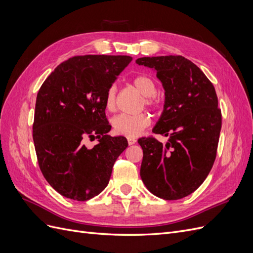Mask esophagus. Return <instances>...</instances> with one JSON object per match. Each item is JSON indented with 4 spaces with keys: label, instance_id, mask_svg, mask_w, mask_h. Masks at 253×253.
Listing matches in <instances>:
<instances>
[{
    "label": "esophagus",
    "instance_id": "34e87169",
    "mask_svg": "<svg viewBox=\"0 0 253 253\" xmlns=\"http://www.w3.org/2000/svg\"><path fill=\"white\" fill-rule=\"evenodd\" d=\"M136 139L135 138H133V137H127V143L129 144V145H132V144H134V143H136Z\"/></svg>",
    "mask_w": 253,
    "mask_h": 253
}]
</instances>
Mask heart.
<instances>
[{"instance_id":"obj_1","label":"heart","mask_w":253,"mask_h":253,"mask_svg":"<svg viewBox=\"0 0 253 253\" xmlns=\"http://www.w3.org/2000/svg\"><path fill=\"white\" fill-rule=\"evenodd\" d=\"M133 85L139 93L144 96L143 103L150 109H157L160 105V99L155 94L157 90L156 82L151 76L140 74L137 75L132 80ZM116 96L117 86L115 84L108 88L104 97L105 108L108 111L113 112L116 109ZM151 125V117L148 114L141 113L137 115L119 114L112 119V126L114 131L119 135L126 137L138 136L145 127Z\"/></svg>"}]
</instances>
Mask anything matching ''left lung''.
<instances>
[{
    "label": "left lung",
    "mask_w": 253,
    "mask_h": 253,
    "mask_svg": "<svg viewBox=\"0 0 253 253\" xmlns=\"http://www.w3.org/2000/svg\"><path fill=\"white\" fill-rule=\"evenodd\" d=\"M138 65L155 70L165 89L162 116L153 128L169 136L166 144L142 137L140 176L151 193L176 201L193 193L216 157L221 113L211 81L182 56L143 57Z\"/></svg>",
    "instance_id": "left-lung-1"
}]
</instances>
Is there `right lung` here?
<instances>
[{"mask_svg": "<svg viewBox=\"0 0 253 253\" xmlns=\"http://www.w3.org/2000/svg\"><path fill=\"white\" fill-rule=\"evenodd\" d=\"M129 56L86 55L58 65L37 95L33 137L45 179L58 193L84 202L108 186L113 166L127 147L112 137L104 97ZM85 136L99 142L88 149Z\"/></svg>", "mask_w": 253, "mask_h": 253, "instance_id": "obj_1", "label": "right lung"}]
</instances>
